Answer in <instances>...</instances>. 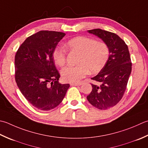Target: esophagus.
I'll list each match as a JSON object with an SVG mask.
<instances>
[{
	"label": "esophagus",
	"instance_id": "1",
	"mask_svg": "<svg viewBox=\"0 0 148 148\" xmlns=\"http://www.w3.org/2000/svg\"><path fill=\"white\" fill-rule=\"evenodd\" d=\"M71 86H81L82 85V83H70Z\"/></svg>",
	"mask_w": 148,
	"mask_h": 148
}]
</instances>
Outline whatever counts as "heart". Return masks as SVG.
Returning a JSON list of instances; mask_svg holds the SVG:
<instances>
[{"instance_id": "obj_1", "label": "heart", "mask_w": 148, "mask_h": 148, "mask_svg": "<svg viewBox=\"0 0 148 148\" xmlns=\"http://www.w3.org/2000/svg\"><path fill=\"white\" fill-rule=\"evenodd\" d=\"M65 46L72 52L79 54L77 65L66 66L61 71L62 79L71 83H79L88 74H96L105 66L109 58L110 49L105 42L86 36L73 38L66 43ZM55 63L63 66L66 62V52L63 48L57 47L53 53Z\"/></svg>"}]
</instances>
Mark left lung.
I'll return each mask as SVG.
<instances>
[{
  "instance_id": "8db88e82",
  "label": "left lung",
  "mask_w": 148,
  "mask_h": 148,
  "mask_svg": "<svg viewBox=\"0 0 148 148\" xmlns=\"http://www.w3.org/2000/svg\"><path fill=\"white\" fill-rule=\"evenodd\" d=\"M107 43L110 49L109 58L97 76L91 79L99 85L92 84V90L87 100L95 108L106 110L122 99L132 72V62L128 47L117 34L101 29L88 30Z\"/></svg>"
}]
</instances>
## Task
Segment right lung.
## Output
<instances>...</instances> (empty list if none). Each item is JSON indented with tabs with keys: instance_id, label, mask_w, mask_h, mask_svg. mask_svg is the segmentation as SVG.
I'll use <instances>...</instances> for the list:
<instances>
[{
	"instance_id": "right-lung-1",
	"label": "right lung",
	"mask_w": 148,
	"mask_h": 148,
	"mask_svg": "<svg viewBox=\"0 0 148 148\" xmlns=\"http://www.w3.org/2000/svg\"><path fill=\"white\" fill-rule=\"evenodd\" d=\"M65 35L62 32L40 31L27 38L15 55L17 86L29 103L41 110L58 106L70 86L58 82L60 75L53 58Z\"/></svg>"
}]
</instances>
